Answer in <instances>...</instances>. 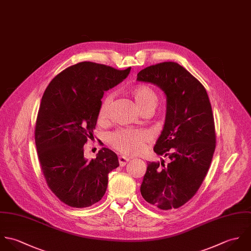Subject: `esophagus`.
Masks as SVG:
<instances>
[{
    "label": "esophagus",
    "instance_id": "esophagus-1",
    "mask_svg": "<svg viewBox=\"0 0 251 251\" xmlns=\"http://www.w3.org/2000/svg\"><path fill=\"white\" fill-rule=\"evenodd\" d=\"M118 161H119V165H120L121 167H124V166L130 161V159H128V158H126V157H123V156H120V157L118 158Z\"/></svg>",
    "mask_w": 251,
    "mask_h": 251
}]
</instances>
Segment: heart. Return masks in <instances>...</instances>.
Wrapping results in <instances>:
<instances>
[{"instance_id":"obj_1","label":"heart","mask_w":251,"mask_h":251,"mask_svg":"<svg viewBox=\"0 0 251 251\" xmlns=\"http://www.w3.org/2000/svg\"><path fill=\"white\" fill-rule=\"evenodd\" d=\"M131 96L141 112L144 110L154 111L159 102L157 93L148 85H139L135 87L131 91ZM110 103V95H106L100 101L98 112V118L100 121H103L107 118ZM150 141V135L142 131L119 130L112 133L109 137L110 146L126 156H134L142 153L146 150Z\"/></svg>"}]
</instances>
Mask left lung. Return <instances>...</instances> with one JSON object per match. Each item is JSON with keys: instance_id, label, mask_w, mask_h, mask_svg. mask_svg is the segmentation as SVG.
<instances>
[{"instance_id": "8db88e82", "label": "left lung", "mask_w": 251, "mask_h": 251, "mask_svg": "<svg viewBox=\"0 0 251 251\" xmlns=\"http://www.w3.org/2000/svg\"><path fill=\"white\" fill-rule=\"evenodd\" d=\"M138 81L152 83L166 95V118L154 152L171 162H149L141 185L143 198L160 209L178 208L200 188L215 150L211 104L200 81L175 62L142 70Z\"/></svg>"}]
</instances>
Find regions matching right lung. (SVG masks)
<instances>
[{
	"mask_svg": "<svg viewBox=\"0 0 251 251\" xmlns=\"http://www.w3.org/2000/svg\"><path fill=\"white\" fill-rule=\"evenodd\" d=\"M130 71L81 62L57 75L43 95L35 129L39 161L51 191L72 207L98 202L108 174L119 166L113 151L102 148L88 160L83 147L94 138L103 92L123 81Z\"/></svg>",
	"mask_w": 251,
	"mask_h": 251,
	"instance_id": "obj_1",
	"label": "right lung"
}]
</instances>
